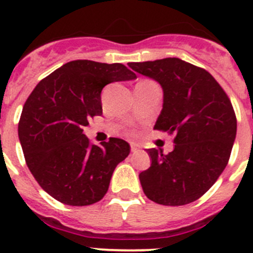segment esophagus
I'll use <instances>...</instances> for the list:
<instances>
[{
	"label": "esophagus",
	"mask_w": 253,
	"mask_h": 253,
	"mask_svg": "<svg viewBox=\"0 0 253 253\" xmlns=\"http://www.w3.org/2000/svg\"><path fill=\"white\" fill-rule=\"evenodd\" d=\"M130 151L133 152V153H135V152L140 151V146L137 144V143H130Z\"/></svg>",
	"instance_id": "34e87169"
}]
</instances>
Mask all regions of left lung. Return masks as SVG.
<instances>
[{
    "mask_svg": "<svg viewBox=\"0 0 253 253\" xmlns=\"http://www.w3.org/2000/svg\"><path fill=\"white\" fill-rule=\"evenodd\" d=\"M163 88V107L154 129L175 134L169 154L148 149L152 165L139 173L143 191L162 205H185L202 198L231 157L237 133L233 106L215 78L178 58L129 63Z\"/></svg>",
    "mask_w": 253,
    "mask_h": 253,
    "instance_id": "1",
    "label": "left lung"
}]
</instances>
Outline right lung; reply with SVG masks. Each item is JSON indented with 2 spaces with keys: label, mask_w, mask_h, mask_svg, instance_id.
Here are the masks:
<instances>
[{
  "label": "right lung",
  "mask_w": 253,
  "mask_h": 253,
  "mask_svg": "<svg viewBox=\"0 0 253 253\" xmlns=\"http://www.w3.org/2000/svg\"><path fill=\"white\" fill-rule=\"evenodd\" d=\"M137 78L124 64L78 59L63 64L37 84L22 107L19 138L26 165L50 196L72 207L100 202L118 163L130 146L110 138L95 146L84 134L101 115L106 84Z\"/></svg>",
  "instance_id": "1"
}]
</instances>
